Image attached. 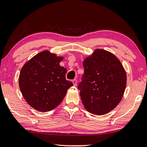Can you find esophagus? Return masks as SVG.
I'll return each instance as SVG.
<instances>
[{
    "mask_svg": "<svg viewBox=\"0 0 147 147\" xmlns=\"http://www.w3.org/2000/svg\"><path fill=\"white\" fill-rule=\"evenodd\" d=\"M72 82H73V84H74V85L75 86H76L77 85V81L76 79H74L73 81H72Z\"/></svg>",
    "mask_w": 147,
    "mask_h": 147,
    "instance_id": "1",
    "label": "esophagus"
}]
</instances>
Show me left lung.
Masks as SVG:
<instances>
[{
	"instance_id": "obj_1",
	"label": "left lung",
	"mask_w": 147,
	"mask_h": 147,
	"mask_svg": "<svg viewBox=\"0 0 147 147\" xmlns=\"http://www.w3.org/2000/svg\"><path fill=\"white\" fill-rule=\"evenodd\" d=\"M83 66L78 88L84 107L91 114L106 115L123 97L127 84L125 69L114 54L100 49L85 58Z\"/></svg>"
}]
</instances>
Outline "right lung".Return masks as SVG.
I'll use <instances>...</instances> for the list:
<instances>
[{"mask_svg":"<svg viewBox=\"0 0 147 147\" xmlns=\"http://www.w3.org/2000/svg\"><path fill=\"white\" fill-rule=\"evenodd\" d=\"M63 59V57L44 51L21 69L18 82L22 95L38 111L47 112L57 107L73 86L66 80V69L59 65Z\"/></svg>","mask_w":147,"mask_h":147,"instance_id":"add662e5","label":"right lung"}]
</instances>
